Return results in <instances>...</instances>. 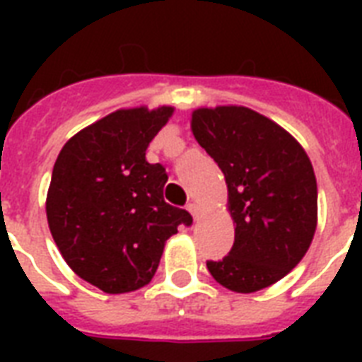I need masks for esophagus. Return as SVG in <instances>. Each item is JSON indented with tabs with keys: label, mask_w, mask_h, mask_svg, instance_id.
<instances>
[{
	"label": "esophagus",
	"mask_w": 362,
	"mask_h": 362,
	"mask_svg": "<svg viewBox=\"0 0 362 362\" xmlns=\"http://www.w3.org/2000/svg\"><path fill=\"white\" fill-rule=\"evenodd\" d=\"M187 210H189V214L193 216V220H199V212H201V210H199L197 204L189 203V204H187Z\"/></svg>",
	"instance_id": "obj_1"
}]
</instances>
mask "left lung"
Here are the masks:
<instances>
[{"label": "left lung", "instance_id": "1", "mask_svg": "<svg viewBox=\"0 0 362 362\" xmlns=\"http://www.w3.org/2000/svg\"><path fill=\"white\" fill-rule=\"evenodd\" d=\"M197 142L226 176L235 244L206 261L227 289L253 293L272 286L308 252L317 226V184L304 148L284 127L246 107L197 109Z\"/></svg>", "mask_w": 362, "mask_h": 362}]
</instances>
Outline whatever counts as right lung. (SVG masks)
Instances as JSON below:
<instances>
[{"label": "right lung", "mask_w": 362, "mask_h": 362, "mask_svg": "<svg viewBox=\"0 0 362 362\" xmlns=\"http://www.w3.org/2000/svg\"><path fill=\"white\" fill-rule=\"evenodd\" d=\"M173 107L120 109L71 136L54 163L47 220L65 263L105 293L146 286L167 238L192 226L165 203V167L146 148Z\"/></svg>", "instance_id": "right-lung-1"}]
</instances>
